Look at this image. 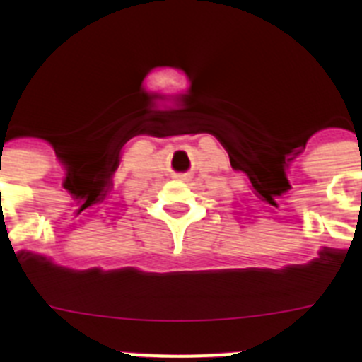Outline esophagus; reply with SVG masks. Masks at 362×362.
I'll return each mask as SVG.
<instances>
[{"mask_svg": "<svg viewBox=\"0 0 362 362\" xmlns=\"http://www.w3.org/2000/svg\"><path fill=\"white\" fill-rule=\"evenodd\" d=\"M175 179H179V181H188V175L179 174V175H175Z\"/></svg>", "mask_w": 362, "mask_h": 362, "instance_id": "obj_1", "label": "esophagus"}]
</instances>
